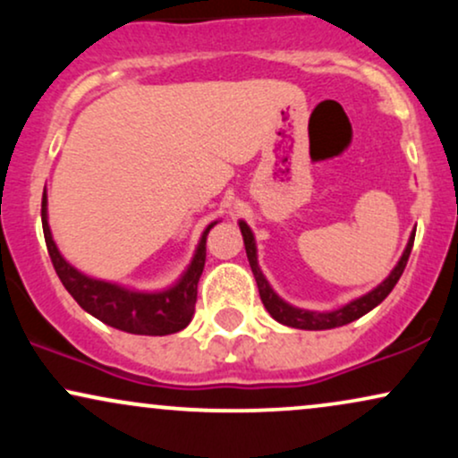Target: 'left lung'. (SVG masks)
<instances>
[{"label":"left lung","instance_id":"obj_1","mask_svg":"<svg viewBox=\"0 0 458 458\" xmlns=\"http://www.w3.org/2000/svg\"><path fill=\"white\" fill-rule=\"evenodd\" d=\"M241 225V234H243V243H245V251H247V260H250V267H251V273H254L256 277V284H259V293H260V299L262 303H265V308L269 310V314L273 318L277 320V323L282 325H288V327H297V329H334V327H343L346 323H353L360 317H364L366 312H370L372 308H377L379 303L386 299L387 295L392 293V288L396 286V282L401 280L404 267H407V260H409V254H411V247H413V239H415V233L411 234V239H409L407 247H404V254L403 259L398 260V265L394 267V271L390 273V277H387L386 282H381L379 286L375 288V291H370L368 295L355 299V301L346 303L344 308L340 310H334V312H308V310H299V308H293L288 306L286 301H282L280 297L276 295V293L271 291L269 282L265 280V276H262V271L259 269V260H256V243H254V234H251V230L247 228L245 222H239Z\"/></svg>","mask_w":458,"mask_h":458}]
</instances>
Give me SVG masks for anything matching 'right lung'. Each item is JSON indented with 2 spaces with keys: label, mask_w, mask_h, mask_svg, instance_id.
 I'll list each match as a JSON object with an SVG mask.
<instances>
[{
  "label": "right lung",
  "mask_w": 458,
  "mask_h": 458,
  "mask_svg": "<svg viewBox=\"0 0 458 458\" xmlns=\"http://www.w3.org/2000/svg\"><path fill=\"white\" fill-rule=\"evenodd\" d=\"M43 233L54 269L72 299L92 317L120 331L140 335H167L185 329L193 317L198 299V282L207 260V236L215 224L204 230L191 265L174 288L163 293H133L115 284L92 280L72 269L62 259L47 224V196L43 193Z\"/></svg>",
  "instance_id": "1"
}]
</instances>
